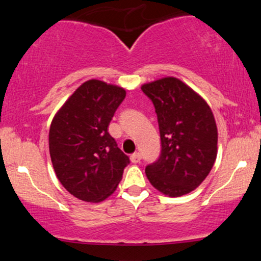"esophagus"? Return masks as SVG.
<instances>
[{
    "label": "esophagus",
    "mask_w": 261,
    "mask_h": 261,
    "mask_svg": "<svg viewBox=\"0 0 261 261\" xmlns=\"http://www.w3.org/2000/svg\"><path fill=\"white\" fill-rule=\"evenodd\" d=\"M130 160L133 163H139V162L141 161V153H139V152H136V153L131 154L130 155Z\"/></svg>",
    "instance_id": "34e87169"
}]
</instances>
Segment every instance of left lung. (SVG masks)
<instances>
[{
	"label": "left lung",
	"instance_id": "8db88e82",
	"mask_svg": "<svg viewBox=\"0 0 261 261\" xmlns=\"http://www.w3.org/2000/svg\"><path fill=\"white\" fill-rule=\"evenodd\" d=\"M152 100L160 125L162 152L146 167L153 188L164 195H187L211 172L217 157V125L199 93L175 77L141 86Z\"/></svg>",
	"mask_w": 261,
	"mask_h": 261
}]
</instances>
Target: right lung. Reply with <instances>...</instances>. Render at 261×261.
<instances>
[{
  "mask_svg": "<svg viewBox=\"0 0 261 261\" xmlns=\"http://www.w3.org/2000/svg\"><path fill=\"white\" fill-rule=\"evenodd\" d=\"M126 91L99 80L82 83L54 116L49 149L66 190L87 202L109 197L122 179L128 157L108 133Z\"/></svg>",
  "mask_w": 261,
  "mask_h": 261,
  "instance_id": "1",
  "label": "right lung"
}]
</instances>
